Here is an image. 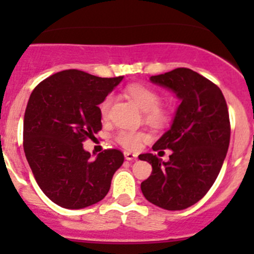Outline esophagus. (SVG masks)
I'll use <instances>...</instances> for the list:
<instances>
[{
  "instance_id": "34e87169",
  "label": "esophagus",
  "mask_w": 254,
  "mask_h": 254,
  "mask_svg": "<svg viewBox=\"0 0 254 254\" xmlns=\"http://www.w3.org/2000/svg\"><path fill=\"white\" fill-rule=\"evenodd\" d=\"M124 156H125V160H127V161H135V160H137V155H135V153L125 152Z\"/></svg>"
}]
</instances>
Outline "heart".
Masks as SVG:
<instances>
[{"mask_svg": "<svg viewBox=\"0 0 254 254\" xmlns=\"http://www.w3.org/2000/svg\"><path fill=\"white\" fill-rule=\"evenodd\" d=\"M127 93L131 97L136 106L145 112L146 120L151 124L158 125L165 122L166 113L158 107L160 104V96L153 89L148 88L141 84H132L127 88ZM114 102V96L109 94L106 97L101 104V113L104 118L108 115L111 107ZM146 134L136 130H120L117 134V141L127 150H136L143 140H146Z\"/></svg>", "mask_w": 254, "mask_h": 254, "instance_id": "1", "label": "heart"}]
</instances>
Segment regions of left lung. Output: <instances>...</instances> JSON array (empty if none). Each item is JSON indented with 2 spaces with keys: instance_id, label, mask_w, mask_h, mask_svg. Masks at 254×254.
Listing matches in <instances>:
<instances>
[{
  "instance_id": "left-lung-1",
  "label": "left lung",
  "mask_w": 254,
  "mask_h": 254,
  "mask_svg": "<svg viewBox=\"0 0 254 254\" xmlns=\"http://www.w3.org/2000/svg\"><path fill=\"white\" fill-rule=\"evenodd\" d=\"M150 81L172 91L181 104L170 129L152 146L153 151H172L170 160L139 156L152 166L141 191L156 206L183 210L198 203L219 176L231 132L227 104L216 84L190 68L151 76Z\"/></svg>"
}]
</instances>
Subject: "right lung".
<instances>
[{
  "label": "right lung",
  "instance_id": "obj_1",
  "mask_svg": "<svg viewBox=\"0 0 254 254\" xmlns=\"http://www.w3.org/2000/svg\"><path fill=\"white\" fill-rule=\"evenodd\" d=\"M122 81L66 70L30 94L23 123L25 157L38 186L59 206L83 209L108 194L124 155L104 150L91 158L82 142L102 129L98 106Z\"/></svg>",
  "mask_w": 254,
  "mask_h": 254
}]
</instances>
